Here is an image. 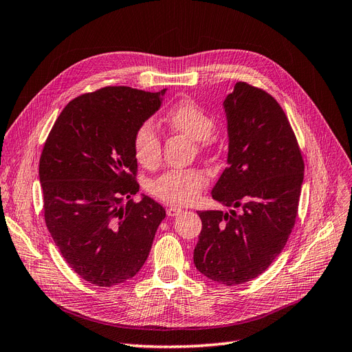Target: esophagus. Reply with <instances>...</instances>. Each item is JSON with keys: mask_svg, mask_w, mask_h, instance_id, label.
Returning <instances> with one entry per match:
<instances>
[{"mask_svg": "<svg viewBox=\"0 0 352 352\" xmlns=\"http://www.w3.org/2000/svg\"><path fill=\"white\" fill-rule=\"evenodd\" d=\"M183 213V209H179V207H168L166 209V214L169 216V217H174V216H178V214H181Z\"/></svg>", "mask_w": 352, "mask_h": 352, "instance_id": "1", "label": "esophagus"}]
</instances>
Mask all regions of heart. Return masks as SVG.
I'll use <instances>...</instances> for the list:
<instances>
[{
	"label": "heart",
	"mask_w": 352,
	"mask_h": 352,
	"mask_svg": "<svg viewBox=\"0 0 352 352\" xmlns=\"http://www.w3.org/2000/svg\"><path fill=\"white\" fill-rule=\"evenodd\" d=\"M164 123L171 132L181 133L192 140L200 156L216 153L219 140L213 135L214 117L207 113L194 100L184 98L168 110ZM133 152L136 160L145 168H155L162 160V138L160 130L151 122L140 123L133 135ZM209 184V177L200 168L169 169L151 183V192L173 206H186L196 200Z\"/></svg>",
	"instance_id": "1"
}]
</instances>
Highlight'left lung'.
Here are the masks:
<instances>
[{
	"mask_svg": "<svg viewBox=\"0 0 352 352\" xmlns=\"http://www.w3.org/2000/svg\"><path fill=\"white\" fill-rule=\"evenodd\" d=\"M225 110L228 166L212 196L232 210L199 212L194 264L207 278L236 285L261 276L287 243L305 162L287 116L267 91L236 82Z\"/></svg>",
	"mask_w": 352,
	"mask_h": 352,
	"instance_id": "obj_1",
	"label": "left lung"
}]
</instances>
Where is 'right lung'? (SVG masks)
I'll return each instance as SVG.
<instances>
[{
    "instance_id": "right-lung-1",
    "label": "right lung",
    "mask_w": 352,
    "mask_h": 352,
    "mask_svg": "<svg viewBox=\"0 0 352 352\" xmlns=\"http://www.w3.org/2000/svg\"><path fill=\"white\" fill-rule=\"evenodd\" d=\"M161 93L104 87L71 100L38 162L45 222L65 261L85 281L111 287L145 264L165 209L139 191L136 127Z\"/></svg>"
}]
</instances>
